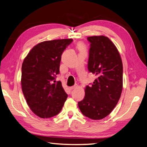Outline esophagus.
<instances>
[{"label": "esophagus", "instance_id": "34e87169", "mask_svg": "<svg viewBox=\"0 0 147 147\" xmlns=\"http://www.w3.org/2000/svg\"><path fill=\"white\" fill-rule=\"evenodd\" d=\"M77 84H76L75 86H71V87H70V90H72V89H76V88H77Z\"/></svg>", "mask_w": 147, "mask_h": 147}]
</instances>
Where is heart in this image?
Returning <instances> with one entry per match:
<instances>
[{"instance_id":"1","label":"heart","mask_w":147,"mask_h":147,"mask_svg":"<svg viewBox=\"0 0 147 147\" xmlns=\"http://www.w3.org/2000/svg\"><path fill=\"white\" fill-rule=\"evenodd\" d=\"M79 47H80H80H82V44H80V45H79Z\"/></svg>"}]
</instances>
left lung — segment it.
<instances>
[{"label": "left lung", "instance_id": "8db88e82", "mask_svg": "<svg viewBox=\"0 0 147 147\" xmlns=\"http://www.w3.org/2000/svg\"><path fill=\"white\" fill-rule=\"evenodd\" d=\"M88 69L96 76L92 86L85 88V97L78 103L84 115L100 120L112 112L121 97L123 86V66L115 44L103 35L88 37Z\"/></svg>", "mask_w": 147, "mask_h": 147}]
</instances>
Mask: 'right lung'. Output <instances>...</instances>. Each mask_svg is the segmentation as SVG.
Listing matches in <instances>:
<instances>
[{"label": "right lung", "mask_w": 147, "mask_h": 147, "mask_svg": "<svg viewBox=\"0 0 147 147\" xmlns=\"http://www.w3.org/2000/svg\"><path fill=\"white\" fill-rule=\"evenodd\" d=\"M71 38L44 41L35 45L25 58L22 67V91L28 107L40 118H50L61 112L68 97L60 81L61 55Z\"/></svg>", "instance_id": "obj_1"}]
</instances>
